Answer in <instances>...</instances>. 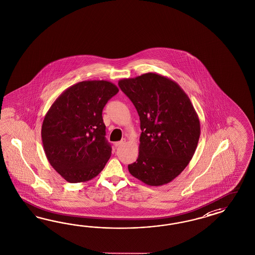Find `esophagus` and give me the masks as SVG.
Instances as JSON below:
<instances>
[{"label": "esophagus", "mask_w": 255, "mask_h": 255, "mask_svg": "<svg viewBox=\"0 0 255 255\" xmlns=\"http://www.w3.org/2000/svg\"><path fill=\"white\" fill-rule=\"evenodd\" d=\"M125 142H126V139H122V140H120V141L115 142V146H116V147H119V146L124 144Z\"/></svg>", "instance_id": "obj_1"}]
</instances>
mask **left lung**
<instances>
[{
  "label": "left lung",
  "mask_w": 255,
  "mask_h": 255,
  "mask_svg": "<svg viewBox=\"0 0 255 255\" xmlns=\"http://www.w3.org/2000/svg\"><path fill=\"white\" fill-rule=\"evenodd\" d=\"M118 86L138 112L141 134L130 174L151 186L170 182L189 164L200 136V122L181 87L158 73L122 79Z\"/></svg>",
  "instance_id": "left-lung-1"
}]
</instances>
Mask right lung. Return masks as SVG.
Masks as SVG:
<instances>
[{
    "label": "right lung",
    "instance_id": "1",
    "mask_svg": "<svg viewBox=\"0 0 255 255\" xmlns=\"http://www.w3.org/2000/svg\"><path fill=\"white\" fill-rule=\"evenodd\" d=\"M119 89L109 81L79 82L52 104L42 126L44 153L67 182H88L109 160L102 110Z\"/></svg>",
    "mask_w": 255,
    "mask_h": 255
}]
</instances>
